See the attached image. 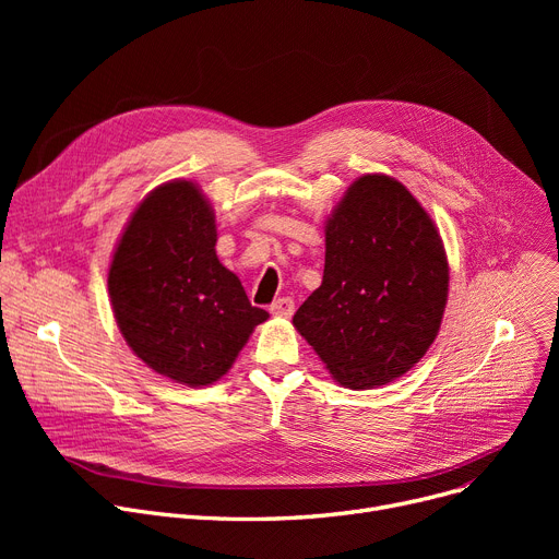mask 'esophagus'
Listing matches in <instances>:
<instances>
[{"mask_svg":"<svg viewBox=\"0 0 559 559\" xmlns=\"http://www.w3.org/2000/svg\"><path fill=\"white\" fill-rule=\"evenodd\" d=\"M270 312L276 317H292V312H295V301L289 297H281L270 306Z\"/></svg>","mask_w":559,"mask_h":559,"instance_id":"34e87169","label":"esophagus"}]
</instances>
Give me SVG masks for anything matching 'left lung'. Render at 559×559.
<instances>
[{
    "instance_id": "8db88e82",
    "label": "left lung",
    "mask_w": 559,
    "mask_h": 559,
    "mask_svg": "<svg viewBox=\"0 0 559 559\" xmlns=\"http://www.w3.org/2000/svg\"><path fill=\"white\" fill-rule=\"evenodd\" d=\"M449 297L442 238L392 176L350 183L326 222L324 278L292 324L340 385L371 390L413 369Z\"/></svg>"
}]
</instances>
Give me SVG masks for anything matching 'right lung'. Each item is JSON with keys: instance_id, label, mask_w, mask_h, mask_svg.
<instances>
[{"instance_id": "obj_1", "label": "right lung", "mask_w": 559, "mask_h": 559, "mask_svg": "<svg viewBox=\"0 0 559 559\" xmlns=\"http://www.w3.org/2000/svg\"><path fill=\"white\" fill-rule=\"evenodd\" d=\"M215 213L192 181L138 205L108 270L112 312L133 354L190 388L211 385L270 314L215 253Z\"/></svg>"}]
</instances>
